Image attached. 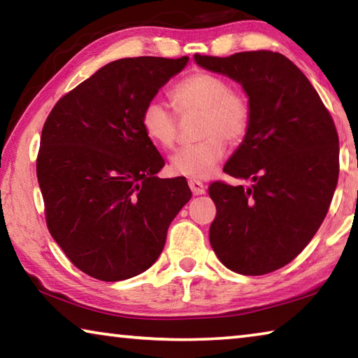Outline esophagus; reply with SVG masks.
<instances>
[{"mask_svg":"<svg viewBox=\"0 0 358 358\" xmlns=\"http://www.w3.org/2000/svg\"><path fill=\"white\" fill-rule=\"evenodd\" d=\"M189 187L194 196H202V194H205V191H207V186L199 180H189Z\"/></svg>","mask_w":358,"mask_h":358,"instance_id":"34e87169","label":"esophagus"}]
</instances>
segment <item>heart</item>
<instances>
[{
  "label": "heart",
  "mask_w": 358,
  "mask_h": 358,
  "mask_svg": "<svg viewBox=\"0 0 358 358\" xmlns=\"http://www.w3.org/2000/svg\"><path fill=\"white\" fill-rule=\"evenodd\" d=\"M180 113L201 112L197 136L201 142L178 150L171 167L177 175L203 180L213 173L226 156V141H243L251 121L246 96L230 90L222 77L210 72H194L180 80L171 92ZM142 128L151 142L161 148H172L177 141V117L161 99H151L142 112Z\"/></svg>",
  "instance_id": "obj_1"
}]
</instances>
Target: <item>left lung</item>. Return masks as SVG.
<instances>
[{
    "instance_id": "obj_1",
    "label": "left lung",
    "mask_w": 358,
    "mask_h": 358,
    "mask_svg": "<svg viewBox=\"0 0 358 358\" xmlns=\"http://www.w3.org/2000/svg\"><path fill=\"white\" fill-rule=\"evenodd\" d=\"M201 68L241 85L251 121L224 166L248 187L215 181L210 243L240 275H265L305 250L329 211L339 173L335 123L306 76L281 53L194 55Z\"/></svg>"
}]
</instances>
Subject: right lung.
Masks as SVG:
<instances>
[{"label":"right lung","mask_w":358,"mask_h":358,"mask_svg":"<svg viewBox=\"0 0 358 358\" xmlns=\"http://www.w3.org/2000/svg\"><path fill=\"white\" fill-rule=\"evenodd\" d=\"M189 58H121L57 102L42 128L39 187L47 227L83 273H143L189 202L185 177L159 178L164 159L142 128L143 107Z\"/></svg>","instance_id":"obj_1"}]
</instances>
